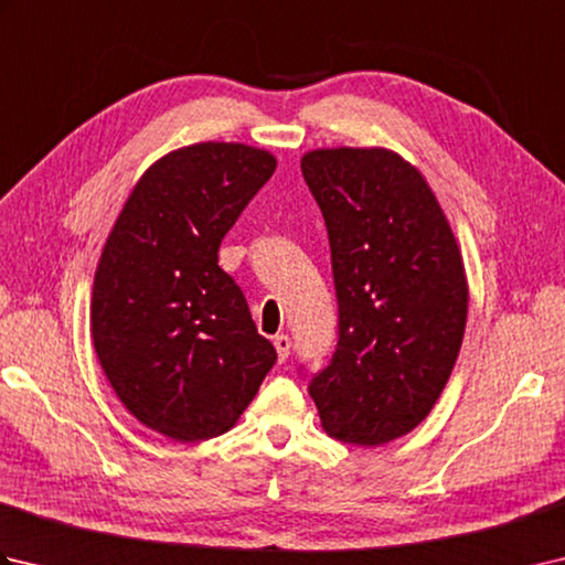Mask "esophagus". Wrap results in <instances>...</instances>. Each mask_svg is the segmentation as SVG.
<instances>
[{
  "instance_id": "1",
  "label": "esophagus",
  "mask_w": 565,
  "mask_h": 565,
  "mask_svg": "<svg viewBox=\"0 0 565 565\" xmlns=\"http://www.w3.org/2000/svg\"><path fill=\"white\" fill-rule=\"evenodd\" d=\"M274 347H276V354H279V362H286V359H289V352H291L289 334H276Z\"/></svg>"
}]
</instances>
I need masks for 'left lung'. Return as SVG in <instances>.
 <instances>
[{"instance_id":"left-lung-1","label":"left lung","mask_w":565,"mask_h":565,"mask_svg":"<svg viewBox=\"0 0 565 565\" xmlns=\"http://www.w3.org/2000/svg\"><path fill=\"white\" fill-rule=\"evenodd\" d=\"M303 179L328 225L338 347L308 374L330 437L379 447L429 415L461 350L468 286L425 177L381 148L313 150Z\"/></svg>"}]
</instances>
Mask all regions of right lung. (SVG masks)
<instances>
[{"instance_id": "obj_1", "label": "right lung", "mask_w": 565, "mask_h": 565, "mask_svg": "<svg viewBox=\"0 0 565 565\" xmlns=\"http://www.w3.org/2000/svg\"><path fill=\"white\" fill-rule=\"evenodd\" d=\"M276 160L199 142L140 177L106 239L92 338L106 379L142 425L174 441L231 429L276 362L218 247Z\"/></svg>"}]
</instances>
